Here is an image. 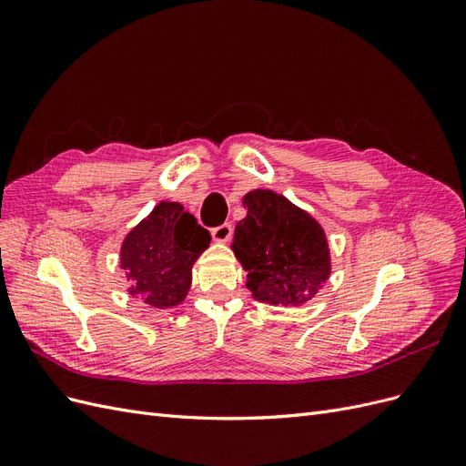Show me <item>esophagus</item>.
I'll return each mask as SVG.
<instances>
[{"label":"esophagus","mask_w":466,"mask_h":466,"mask_svg":"<svg viewBox=\"0 0 466 466\" xmlns=\"http://www.w3.org/2000/svg\"><path fill=\"white\" fill-rule=\"evenodd\" d=\"M231 235H233V225L231 223H221V225H218V228L211 229V237H214V241H218V243L229 241Z\"/></svg>","instance_id":"esophagus-1"}]
</instances>
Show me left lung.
<instances>
[{"label":"left lung","mask_w":466,"mask_h":466,"mask_svg":"<svg viewBox=\"0 0 466 466\" xmlns=\"http://www.w3.org/2000/svg\"><path fill=\"white\" fill-rule=\"evenodd\" d=\"M243 204L248 214L237 223L233 250L252 298L272 305L311 299L330 274L320 225L272 190L248 192Z\"/></svg>","instance_id":"8db88e82"}]
</instances>
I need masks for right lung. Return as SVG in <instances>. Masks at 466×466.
Returning a JSON list of instances; mask_svg holds the SVG:
<instances>
[{
  "label": "right lung",
  "mask_w": 466,
  "mask_h": 466,
  "mask_svg": "<svg viewBox=\"0 0 466 466\" xmlns=\"http://www.w3.org/2000/svg\"><path fill=\"white\" fill-rule=\"evenodd\" d=\"M209 241V231L190 211L177 202H161L122 245L130 293L159 309L180 303L190 288L192 264Z\"/></svg>",
  "instance_id": "add662e5"
}]
</instances>
